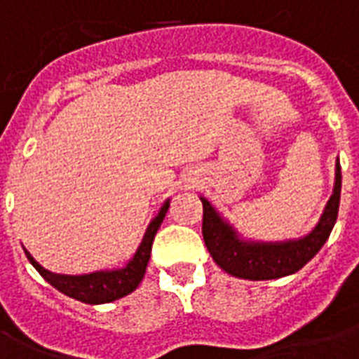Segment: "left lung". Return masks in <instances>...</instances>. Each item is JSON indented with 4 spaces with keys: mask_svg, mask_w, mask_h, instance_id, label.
Returning a JSON list of instances; mask_svg holds the SVG:
<instances>
[{
    "mask_svg": "<svg viewBox=\"0 0 359 359\" xmlns=\"http://www.w3.org/2000/svg\"><path fill=\"white\" fill-rule=\"evenodd\" d=\"M341 199V165H335L334 194L326 203L318 224L309 235L285 242H253L240 238L210 203H203V238L208 253L222 270L231 276L251 281L278 279L298 272L317 255L334 229Z\"/></svg>",
    "mask_w": 359,
    "mask_h": 359,
    "instance_id": "obj_1",
    "label": "left lung"
}]
</instances>
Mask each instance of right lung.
<instances>
[{"mask_svg": "<svg viewBox=\"0 0 359 359\" xmlns=\"http://www.w3.org/2000/svg\"><path fill=\"white\" fill-rule=\"evenodd\" d=\"M169 208V199L163 203V207L160 208V212L154 219H152L149 227L145 231V236L141 240L140 248L135 251V255L126 262V266L117 268V270H102V272L83 273V276H65V273H53L46 268H42L39 262L31 257L27 250L25 255L29 259V262L36 268V272L41 273L42 278L46 279L48 283L52 285L53 289H57L59 292H63L65 296H70L78 302L83 304H108V302L119 300L123 296L130 294L132 290L137 289V285L141 283V279L145 276L147 264L151 259V248L152 240L156 236V231L160 229L165 212Z\"/></svg>", "mask_w": 359, "mask_h": 359, "instance_id": "1", "label": "right lung"}]
</instances>
